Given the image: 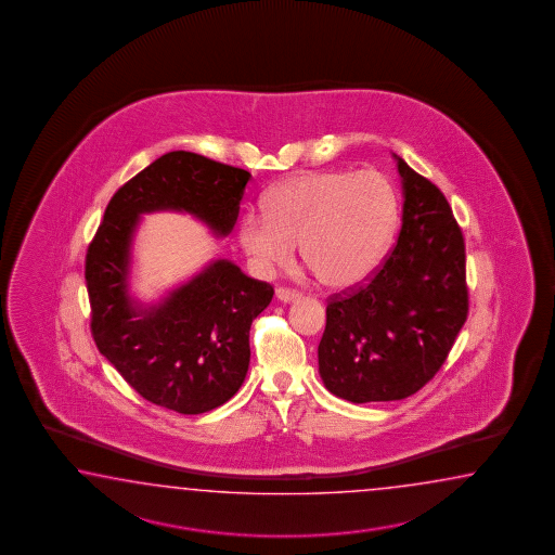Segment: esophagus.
<instances>
[{"mask_svg":"<svg viewBox=\"0 0 555 555\" xmlns=\"http://www.w3.org/2000/svg\"><path fill=\"white\" fill-rule=\"evenodd\" d=\"M275 297H278V301H282V304H292V301H297V299L301 297V294L294 292V289L278 287V289H275Z\"/></svg>","mask_w":555,"mask_h":555,"instance_id":"esophagus-1","label":"esophagus"}]
</instances>
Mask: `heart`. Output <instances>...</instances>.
<instances>
[{"instance_id":"obj_1","label":"heart","mask_w":555,"mask_h":555,"mask_svg":"<svg viewBox=\"0 0 555 555\" xmlns=\"http://www.w3.org/2000/svg\"><path fill=\"white\" fill-rule=\"evenodd\" d=\"M399 222V198L377 170H318L283 180L266 196V212H246L237 225L251 266L270 273L304 260L331 289L366 282L385 258Z\"/></svg>"}]
</instances>
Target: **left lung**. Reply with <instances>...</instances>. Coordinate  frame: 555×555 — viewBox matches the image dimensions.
Returning a JSON list of instances; mask_svg holds the SVG:
<instances>
[{
  "mask_svg": "<svg viewBox=\"0 0 555 555\" xmlns=\"http://www.w3.org/2000/svg\"><path fill=\"white\" fill-rule=\"evenodd\" d=\"M402 184L397 246L377 275L335 295L319 343V375L335 397L401 401L447 361L468 315L466 251L444 194L392 154Z\"/></svg>",
  "mask_w": 555,
  "mask_h": 555,
  "instance_id": "left-lung-1",
  "label": "left lung"
}]
</instances>
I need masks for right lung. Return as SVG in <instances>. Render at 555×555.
Returning <instances> with one entry per match:
<instances>
[{"label":"right lung","instance_id":"1","mask_svg":"<svg viewBox=\"0 0 555 555\" xmlns=\"http://www.w3.org/2000/svg\"><path fill=\"white\" fill-rule=\"evenodd\" d=\"M248 170L186 151L163 154L106 206L85 260L91 331L101 354L142 399L180 414L230 401L249 366L251 321L273 287L234 261L212 260L154 304L130 294L132 244L142 214L184 212L216 237L236 224Z\"/></svg>","mask_w":555,"mask_h":555}]
</instances>
